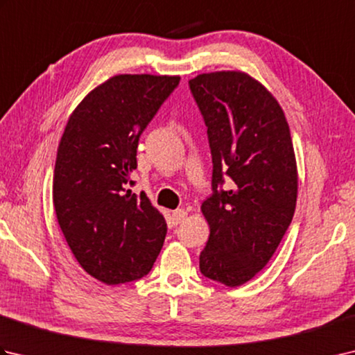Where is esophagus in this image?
<instances>
[{
	"mask_svg": "<svg viewBox=\"0 0 355 355\" xmlns=\"http://www.w3.org/2000/svg\"><path fill=\"white\" fill-rule=\"evenodd\" d=\"M186 216H187V212L184 209H177V210H173L172 212V220H173V224H180V223H183L184 220H186Z\"/></svg>",
	"mask_w": 355,
	"mask_h": 355,
	"instance_id": "obj_1",
	"label": "esophagus"
}]
</instances>
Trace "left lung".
Instances as JSON below:
<instances>
[{
    "mask_svg": "<svg viewBox=\"0 0 355 355\" xmlns=\"http://www.w3.org/2000/svg\"><path fill=\"white\" fill-rule=\"evenodd\" d=\"M189 88L207 126L212 195L202 276L238 286L267 266L291 224L297 169L281 105L241 71L198 74Z\"/></svg>",
    "mask_w": 355,
    "mask_h": 355,
    "instance_id": "8db88e82",
    "label": "left lung"
}]
</instances>
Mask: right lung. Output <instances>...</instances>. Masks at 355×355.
Returning a JSON list of instances; mask_svg holds the SVG:
<instances>
[{"label":"right lung","mask_w":355,"mask_h":355,"mask_svg":"<svg viewBox=\"0 0 355 355\" xmlns=\"http://www.w3.org/2000/svg\"><path fill=\"white\" fill-rule=\"evenodd\" d=\"M178 84V76L119 74L88 93L65 126L53 205L74 258L103 284L146 276L163 247V215L128 187L140 135Z\"/></svg>","instance_id":"right-lung-1"}]
</instances>
